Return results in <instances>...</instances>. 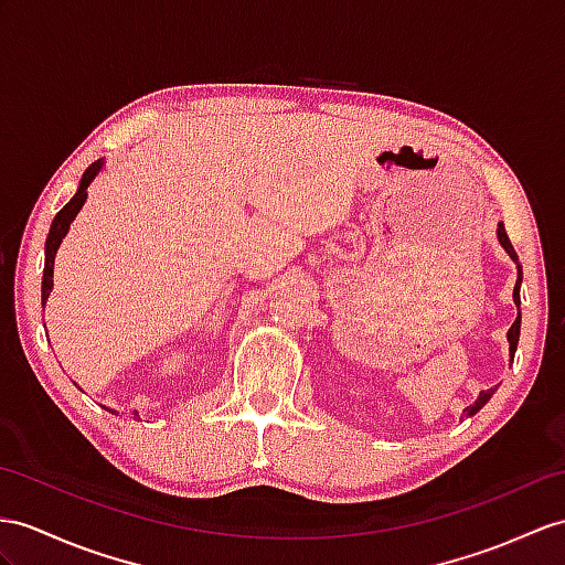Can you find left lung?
<instances>
[{"label": "left lung", "instance_id": "obj_1", "mask_svg": "<svg viewBox=\"0 0 565 565\" xmlns=\"http://www.w3.org/2000/svg\"><path fill=\"white\" fill-rule=\"evenodd\" d=\"M497 237H499V244L503 246L505 249V254L513 258V264H515V268H518V280H515V287H513V301H515V307H518V319L513 321V326L508 328V352H511V360L515 356V350H518V340H520V285H522V266H520V260H518V254H515V249H513V244H511V239H508V235H505V227H503V223H499V227H497ZM497 393V388H489V391H481L479 393V397L475 401V405H470L465 409V415L467 417H472V415H477V412L484 407L489 401H491V395Z\"/></svg>", "mask_w": 565, "mask_h": 565}]
</instances>
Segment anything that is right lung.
Returning <instances> with one entry per match:
<instances>
[{"mask_svg": "<svg viewBox=\"0 0 565 565\" xmlns=\"http://www.w3.org/2000/svg\"><path fill=\"white\" fill-rule=\"evenodd\" d=\"M105 168V158H100V160H95L90 168L84 172V177H81V182H78V189H76V194L72 196V201H68L64 209L54 215V220H52V225H50V235H47V242H45V270H43V307L47 305V297H50V292H52V285H54V280H52V275H54V256H57V249H60V244H62V239L66 237V232H68V227H72V223H74V217L78 215V211L84 209V203H86V199H88V186L93 184V179L100 174V170ZM136 417H139V412H136Z\"/></svg>", "mask_w": 565, "mask_h": 565, "instance_id": "right-lung-1", "label": "right lung"}]
</instances>
